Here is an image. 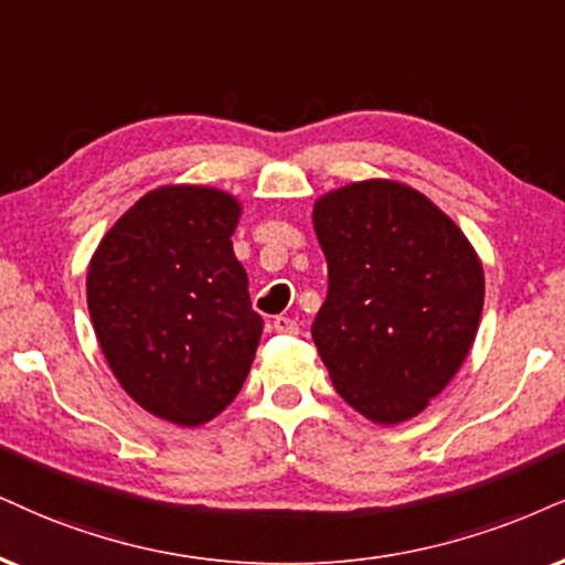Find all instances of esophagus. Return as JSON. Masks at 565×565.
Instances as JSON below:
<instances>
[{
	"label": "esophagus",
	"instance_id": "obj_1",
	"mask_svg": "<svg viewBox=\"0 0 565 565\" xmlns=\"http://www.w3.org/2000/svg\"><path fill=\"white\" fill-rule=\"evenodd\" d=\"M271 327H275V332H280V335H298V322L294 317H275L271 319Z\"/></svg>",
	"mask_w": 565,
	"mask_h": 565
}]
</instances>
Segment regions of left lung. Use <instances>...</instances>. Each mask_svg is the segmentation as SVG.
<instances>
[{"label": "left lung", "mask_w": 565, "mask_h": 565, "mask_svg": "<svg viewBox=\"0 0 565 565\" xmlns=\"http://www.w3.org/2000/svg\"><path fill=\"white\" fill-rule=\"evenodd\" d=\"M327 298L311 324L348 406L398 424L452 380L475 343L484 271L466 235L414 188L364 180L315 206Z\"/></svg>", "instance_id": "obj_1"}]
</instances>
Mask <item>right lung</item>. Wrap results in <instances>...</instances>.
Here are the masks:
<instances>
[{"instance_id": "1", "label": "right lung", "mask_w": 565, "mask_h": 565, "mask_svg": "<svg viewBox=\"0 0 565 565\" xmlns=\"http://www.w3.org/2000/svg\"><path fill=\"white\" fill-rule=\"evenodd\" d=\"M238 214L217 188H157L115 222L88 267L109 369L138 406L180 427L233 403L262 338L230 241Z\"/></svg>"}]
</instances>
